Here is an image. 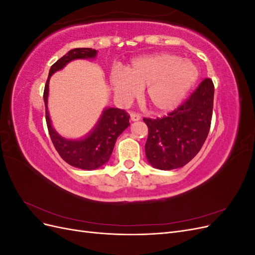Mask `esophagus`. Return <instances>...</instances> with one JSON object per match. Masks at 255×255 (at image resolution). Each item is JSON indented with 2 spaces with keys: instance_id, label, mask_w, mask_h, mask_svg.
I'll list each match as a JSON object with an SVG mask.
<instances>
[{
  "instance_id": "1",
  "label": "esophagus",
  "mask_w": 255,
  "mask_h": 255,
  "mask_svg": "<svg viewBox=\"0 0 255 255\" xmlns=\"http://www.w3.org/2000/svg\"><path fill=\"white\" fill-rule=\"evenodd\" d=\"M129 115H130V120H132V121H138V120H140V118H141V116L139 114L134 113V112H130Z\"/></svg>"
}]
</instances>
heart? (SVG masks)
I'll return each instance as SVG.
<instances>
[{
    "label": "heart",
    "mask_w": 255,
    "mask_h": 255,
    "mask_svg": "<svg viewBox=\"0 0 255 255\" xmlns=\"http://www.w3.org/2000/svg\"><path fill=\"white\" fill-rule=\"evenodd\" d=\"M199 70L189 59L174 54L156 53L134 59L126 72L114 69L111 83L115 95L123 104L144 97L153 111L169 112L179 105L198 80Z\"/></svg>",
    "instance_id": "1"
}]
</instances>
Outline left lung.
Here are the masks:
<instances>
[{"mask_svg":"<svg viewBox=\"0 0 255 255\" xmlns=\"http://www.w3.org/2000/svg\"><path fill=\"white\" fill-rule=\"evenodd\" d=\"M214 84L204 79L197 89L163 118H143L148 127L144 149L149 163L160 170L181 168L194 158L211 128Z\"/></svg>","mask_w":255,"mask_h":255,"instance_id":"1","label":"left lung"}]
</instances>
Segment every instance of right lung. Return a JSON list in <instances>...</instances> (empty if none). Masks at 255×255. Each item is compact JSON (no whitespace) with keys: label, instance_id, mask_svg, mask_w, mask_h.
<instances>
[{"label":"right lung","instance_id":"obj_1","mask_svg":"<svg viewBox=\"0 0 255 255\" xmlns=\"http://www.w3.org/2000/svg\"><path fill=\"white\" fill-rule=\"evenodd\" d=\"M96 55L97 51L90 48H78L69 51L52 65L43 91L45 121L54 146L66 163L85 170H92L107 163L118 136L129 126V115L123 110L109 107L103 111L97 126L87 136L76 140L66 139L59 136L52 127L48 111L49 81L54 72L63 69L69 61L79 58H94Z\"/></svg>","mask_w":255,"mask_h":255}]
</instances>
